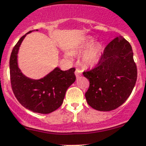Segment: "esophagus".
Instances as JSON below:
<instances>
[{
    "label": "esophagus",
    "instance_id": "esophagus-1",
    "mask_svg": "<svg viewBox=\"0 0 146 146\" xmlns=\"http://www.w3.org/2000/svg\"><path fill=\"white\" fill-rule=\"evenodd\" d=\"M81 74H82V71L80 70L79 69H76L75 75H76V77H77H77H79Z\"/></svg>",
    "mask_w": 146,
    "mask_h": 146
}]
</instances>
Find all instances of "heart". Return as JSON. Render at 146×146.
<instances>
[{
  "label": "heart",
  "instance_id": "obj_1",
  "mask_svg": "<svg viewBox=\"0 0 146 146\" xmlns=\"http://www.w3.org/2000/svg\"><path fill=\"white\" fill-rule=\"evenodd\" d=\"M95 39L92 37H88L78 46L70 50L69 52L72 55H77L87 51L82 56V63L85 67H92L99 63L103 53V45L100 42L94 44Z\"/></svg>",
  "mask_w": 146,
  "mask_h": 146
}]
</instances>
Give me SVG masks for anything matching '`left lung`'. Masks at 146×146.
Segmentation results:
<instances>
[{"label": "left lung", "instance_id": "obj_1", "mask_svg": "<svg viewBox=\"0 0 146 146\" xmlns=\"http://www.w3.org/2000/svg\"><path fill=\"white\" fill-rule=\"evenodd\" d=\"M83 75L90 82L85 95L91 108L99 111L118 108L130 96L137 77L130 44L123 37L115 38L104 48L97 66Z\"/></svg>", "mask_w": 146, "mask_h": 146}]
</instances>
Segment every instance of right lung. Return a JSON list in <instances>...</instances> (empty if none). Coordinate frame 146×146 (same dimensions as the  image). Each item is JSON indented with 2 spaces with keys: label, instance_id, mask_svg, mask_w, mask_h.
Here are the masks:
<instances>
[{
  "label": "right lung",
  "instance_id": "right-lung-1",
  "mask_svg": "<svg viewBox=\"0 0 146 146\" xmlns=\"http://www.w3.org/2000/svg\"><path fill=\"white\" fill-rule=\"evenodd\" d=\"M33 31L22 36L13 48L9 60L11 85L15 97L24 108L34 113L48 114L61 106L66 91L76 80L75 69L62 71L56 67L39 80L24 75L18 67V51L25 36Z\"/></svg>",
  "mask_w": 146,
  "mask_h": 146
}]
</instances>
